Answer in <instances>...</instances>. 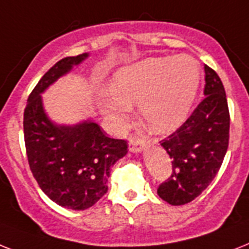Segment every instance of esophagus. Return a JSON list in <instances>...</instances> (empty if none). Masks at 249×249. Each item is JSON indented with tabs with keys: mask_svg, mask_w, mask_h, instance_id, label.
<instances>
[{
	"mask_svg": "<svg viewBox=\"0 0 249 249\" xmlns=\"http://www.w3.org/2000/svg\"><path fill=\"white\" fill-rule=\"evenodd\" d=\"M129 149H130L131 152H139V151H142L143 148H144L145 145V141H143L142 138H139V137H135V135H133V137H130L129 138Z\"/></svg>",
	"mask_w": 249,
	"mask_h": 249,
	"instance_id": "34e87169",
	"label": "esophagus"
}]
</instances>
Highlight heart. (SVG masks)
<instances>
[{
  "mask_svg": "<svg viewBox=\"0 0 249 249\" xmlns=\"http://www.w3.org/2000/svg\"><path fill=\"white\" fill-rule=\"evenodd\" d=\"M199 65L195 58H152L123 69L115 76L104 112L123 124L130 104L139 102L143 120L155 131L177 128L187 118L199 86Z\"/></svg>",
  "mask_w": 249,
  "mask_h": 249,
  "instance_id": "obj_1",
  "label": "heart"
}]
</instances>
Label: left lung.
I'll return each instance as SVG.
<instances>
[{
    "instance_id": "8db88e82",
    "label": "left lung",
    "mask_w": 249,
    "mask_h": 249,
    "mask_svg": "<svg viewBox=\"0 0 249 249\" xmlns=\"http://www.w3.org/2000/svg\"><path fill=\"white\" fill-rule=\"evenodd\" d=\"M205 74V98L180 128L160 141L173 170L157 195L174 206L189 203L209 187L229 145L230 114L223 82L207 65Z\"/></svg>"
}]
</instances>
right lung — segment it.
Listing matches in <instances>:
<instances>
[{
    "label": "right lung",
    "instance_id": "add662e5",
    "mask_svg": "<svg viewBox=\"0 0 249 249\" xmlns=\"http://www.w3.org/2000/svg\"><path fill=\"white\" fill-rule=\"evenodd\" d=\"M86 57L56 62L34 87L24 110V141L34 179L50 199L76 211L106 195L111 166L128 152L125 139L107 137L96 123L57 126L44 114L40 93Z\"/></svg>",
    "mask_w": 249,
    "mask_h": 249
}]
</instances>
